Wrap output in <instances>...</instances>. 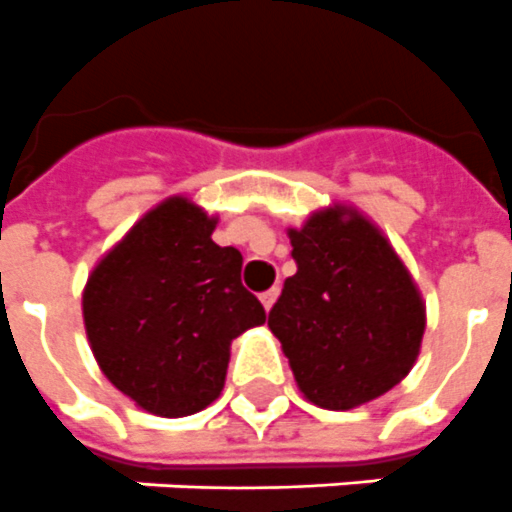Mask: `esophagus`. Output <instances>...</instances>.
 Returning <instances> with one entry per match:
<instances>
[{"mask_svg": "<svg viewBox=\"0 0 512 512\" xmlns=\"http://www.w3.org/2000/svg\"><path fill=\"white\" fill-rule=\"evenodd\" d=\"M277 296H280V288H269L261 293V304H264V309H267V312L272 309V306H275Z\"/></svg>", "mask_w": 512, "mask_h": 512, "instance_id": "esophagus-1", "label": "esophagus"}]
</instances>
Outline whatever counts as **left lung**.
I'll return each instance as SVG.
<instances>
[{
	"instance_id": "1",
	"label": "left lung",
	"mask_w": 512,
	"mask_h": 512,
	"mask_svg": "<svg viewBox=\"0 0 512 512\" xmlns=\"http://www.w3.org/2000/svg\"><path fill=\"white\" fill-rule=\"evenodd\" d=\"M296 275L269 330L301 394L322 410H354L402 383L420 354L425 304L386 235L333 203L288 230Z\"/></svg>"
}]
</instances>
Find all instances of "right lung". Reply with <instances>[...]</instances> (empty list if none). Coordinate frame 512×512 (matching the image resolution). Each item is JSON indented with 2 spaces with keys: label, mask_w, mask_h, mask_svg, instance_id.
Returning <instances> with one entry per match:
<instances>
[{
  "label": "right lung",
  "mask_w": 512,
  "mask_h": 512,
  "mask_svg": "<svg viewBox=\"0 0 512 512\" xmlns=\"http://www.w3.org/2000/svg\"><path fill=\"white\" fill-rule=\"evenodd\" d=\"M216 216L174 195L147 211L92 269L81 309L100 370L161 418L222 394L230 343L267 312L243 288V256L211 240Z\"/></svg>",
  "instance_id": "add662e5"
}]
</instances>
